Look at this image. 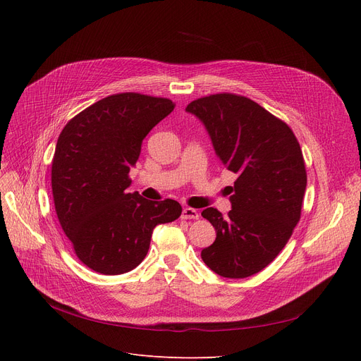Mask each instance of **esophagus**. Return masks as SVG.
I'll return each mask as SVG.
<instances>
[{
	"instance_id": "34e87169",
	"label": "esophagus",
	"mask_w": 361,
	"mask_h": 361,
	"mask_svg": "<svg viewBox=\"0 0 361 361\" xmlns=\"http://www.w3.org/2000/svg\"><path fill=\"white\" fill-rule=\"evenodd\" d=\"M181 216H183L184 219H199V218H200V214H199L196 209H193V207H184Z\"/></svg>"
}]
</instances>
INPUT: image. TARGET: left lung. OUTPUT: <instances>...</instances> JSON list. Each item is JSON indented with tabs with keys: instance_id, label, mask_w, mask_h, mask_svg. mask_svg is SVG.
Instances as JSON below:
<instances>
[{
	"instance_id": "8db88e82",
	"label": "left lung",
	"mask_w": 361,
	"mask_h": 361,
	"mask_svg": "<svg viewBox=\"0 0 361 361\" xmlns=\"http://www.w3.org/2000/svg\"><path fill=\"white\" fill-rule=\"evenodd\" d=\"M185 111L202 121L216 157L237 174L228 218L214 207L202 212L216 231L202 259L224 278L252 276L279 255L300 221L307 185L300 145L286 123L238 94H211Z\"/></svg>"
}]
</instances>
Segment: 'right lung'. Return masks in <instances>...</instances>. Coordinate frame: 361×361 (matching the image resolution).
Segmentation results:
<instances>
[{"instance_id": "right-lung-1", "label": "right lung", "mask_w": 361, "mask_h": 361, "mask_svg": "<svg viewBox=\"0 0 361 361\" xmlns=\"http://www.w3.org/2000/svg\"><path fill=\"white\" fill-rule=\"evenodd\" d=\"M173 109L165 98L117 93L78 114L61 131L51 171L55 211L75 255L94 272L135 269L155 226L181 215L173 199L155 202L127 192L143 139Z\"/></svg>"}]
</instances>
